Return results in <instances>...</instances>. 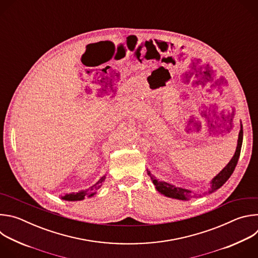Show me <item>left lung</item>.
Masks as SVG:
<instances>
[{"mask_svg": "<svg viewBox=\"0 0 258 258\" xmlns=\"http://www.w3.org/2000/svg\"><path fill=\"white\" fill-rule=\"evenodd\" d=\"M242 142H243V130H242V125H241V130H240V133H239V139H238V146H237L235 155L233 156L231 161L228 163V165L212 179L211 190L209 191L210 193L222 187L224 183L229 179V177L232 175V173L234 172L235 167H236V165L238 163V160H239V157H240ZM148 173H149L151 179L153 180V183L156 186V190L159 193L163 194L164 196L179 199V200H186L188 197H191V193H192L191 191L186 190V189H181V188H175L174 186L170 185V183L160 181L155 176L151 175V173L149 171H148Z\"/></svg>", "mask_w": 258, "mask_h": 258, "instance_id": "1", "label": "left lung"}]
</instances>
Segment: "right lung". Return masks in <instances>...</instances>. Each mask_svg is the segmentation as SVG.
Returning <instances> with one entry per match:
<instances>
[{
  "label": "right lung",
  "instance_id": "1",
  "mask_svg": "<svg viewBox=\"0 0 258 258\" xmlns=\"http://www.w3.org/2000/svg\"><path fill=\"white\" fill-rule=\"evenodd\" d=\"M105 176H102L94 186H92L90 189H88V190H86V191H82V192H80V193H77V194H68V195H65L64 197H63V199L64 200H68V201H77V200H83L84 198H85V196L86 195H88V194H91L90 196H93L94 195V193L97 191V190H99L100 188H101V186L103 185V182H104V180H105Z\"/></svg>",
  "mask_w": 258,
  "mask_h": 258
}]
</instances>
